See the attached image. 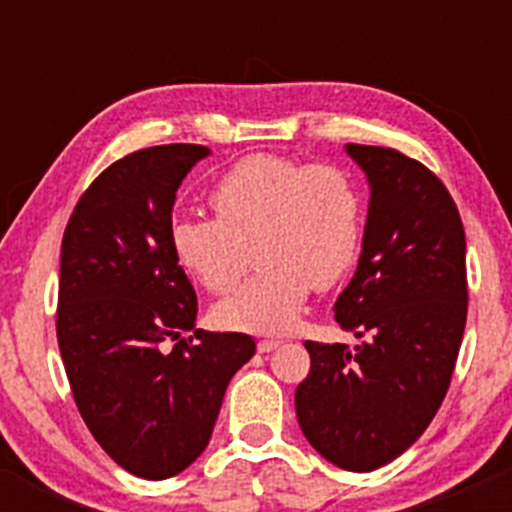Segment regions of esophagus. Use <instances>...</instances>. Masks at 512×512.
<instances>
[{
    "instance_id": "obj_1",
    "label": "esophagus",
    "mask_w": 512,
    "mask_h": 512,
    "mask_svg": "<svg viewBox=\"0 0 512 512\" xmlns=\"http://www.w3.org/2000/svg\"><path fill=\"white\" fill-rule=\"evenodd\" d=\"M280 347V342H277V339H260V342H257V352L260 354H270L272 349H277Z\"/></svg>"
}]
</instances>
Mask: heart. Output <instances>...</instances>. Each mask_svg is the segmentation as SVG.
I'll return each instance as SVG.
<instances>
[{"mask_svg": "<svg viewBox=\"0 0 512 512\" xmlns=\"http://www.w3.org/2000/svg\"><path fill=\"white\" fill-rule=\"evenodd\" d=\"M218 220L180 218L170 227L178 265L208 292L240 282L255 250V275L215 307L225 329L285 332L309 292L344 280L364 240V200L347 170L255 153L210 190Z\"/></svg>", "mask_w": 512, "mask_h": 512, "instance_id": "1", "label": "heart"}]
</instances>
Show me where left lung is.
I'll return each instance as SVG.
<instances>
[{"mask_svg":"<svg viewBox=\"0 0 512 512\" xmlns=\"http://www.w3.org/2000/svg\"><path fill=\"white\" fill-rule=\"evenodd\" d=\"M369 180L356 272L334 304L347 344L304 342L294 394L314 451L354 473L399 458L436 416L468 314L466 232L446 185L394 148L347 143Z\"/></svg>","mask_w":512,"mask_h":512,"instance_id":"left-lung-1","label":"left lung"}]
</instances>
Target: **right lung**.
I'll return each mask as SVG.
<instances>
[{
	"label": "right lung",
	"mask_w": 512,
	"mask_h": 512,
	"mask_svg": "<svg viewBox=\"0 0 512 512\" xmlns=\"http://www.w3.org/2000/svg\"><path fill=\"white\" fill-rule=\"evenodd\" d=\"M205 156L170 143L116 160L61 242L56 337L74 401L98 446L146 480L205 451L227 384L255 354L247 334L195 329L198 297L170 247L175 193Z\"/></svg>",
	"instance_id": "1"
}]
</instances>
